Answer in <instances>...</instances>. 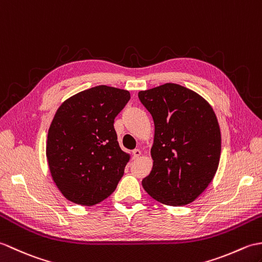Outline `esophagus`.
<instances>
[{"mask_svg":"<svg viewBox=\"0 0 262 262\" xmlns=\"http://www.w3.org/2000/svg\"><path fill=\"white\" fill-rule=\"evenodd\" d=\"M132 155H133V158L137 159V158H139V157L141 156V150L140 149H135V150L132 151Z\"/></svg>","mask_w":262,"mask_h":262,"instance_id":"34e87169","label":"esophagus"}]
</instances>
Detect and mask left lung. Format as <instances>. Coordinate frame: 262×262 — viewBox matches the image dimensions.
<instances>
[{"mask_svg": "<svg viewBox=\"0 0 262 262\" xmlns=\"http://www.w3.org/2000/svg\"><path fill=\"white\" fill-rule=\"evenodd\" d=\"M152 116V169L142 179L157 202L182 206L194 202L211 184L221 157V131L212 106L186 87L167 83L139 92Z\"/></svg>", "mask_w": 262, "mask_h": 262, "instance_id": "left-lung-1", "label": "left lung"}]
</instances>
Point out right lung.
<instances>
[{
  "instance_id": "right-lung-1",
  "label": "right lung",
  "mask_w": 262,
  "mask_h": 262,
  "mask_svg": "<svg viewBox=\"0 0 262 262\" xmlns=\"http://www.w3.org/2000/svg\"><path fill=\"white\" fill-rule=\"evenodd\" d=\"M130 97L129 91L100 85L58 107L46 156L52 180L68 201L93 206L115 190L130 155L121 150L113 123Z\"/></svg>"
}]
</instances>
